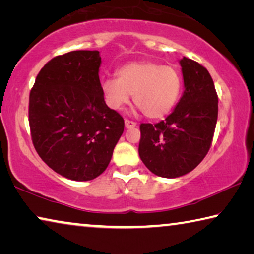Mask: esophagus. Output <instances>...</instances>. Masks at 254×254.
<instances>
[{
  "label": "esophagus",
  "instance_id": "esophagus-1",
  "mask_svg": "<svg viewBox=\"0 0 254 254\" xmlns=\"http://www.w3.org/2000/svg\"><path fill=\"white\" fill-rule=\"evenodd\" d=\"M136 123L132 122V120H129V119H126L125 120V126H126V128H134L136 127Z\"/></svg>",
  "mask_w": 254,
  "mask_h": 254
}]
</instances>
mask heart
<instances>
[{
	"label": "heart",
	"mask_w": 254,
	"mask_h": 254,
	"mask_svg": "<svg viewBox=\"0 0 254 254\" xmlns=\"http://www.w3.org/2000/svg\"><path fill=\"white\" fill-rule=\"evenodd\" d=\"M180 72L173 66L153 61L134 62L118 69L117 78L102 82L108 106L120 109L132 95L135 105L146 117H164L176 105L181 92Z\"/></svg>",
	"instance_id": "heart-1"
}]
</instances>
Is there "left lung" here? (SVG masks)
<instances>
[{
  "label": "left lung",
  "mask_w": 254,
  "mask_h": 254,
  "mask_svg": "<svg viewBox=\"0 0 254 254\" xmlns=\"http://www.w3.org/2000/svg\"><path fill=\"white\" fill-rule=\"evenodd\" d=\"M185 91L165 120L140 125L138 153L149 171L178 178L196 168L208 153L218 115V97L210 74L190 58L180 61Z\"/></svg>",
  "instance_id": "obj_1"
}]
</instances>
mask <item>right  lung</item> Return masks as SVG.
Listing matches in <instances>:
<instances>
[{
  "instance_id": "obj_1",
  "label": "right lung",
  "mask_w": 254,
  "mask_h": 254,
  "mask_svg": "<svg viewBox=\"0 0 254 254\" xmlns=\"http://www.w3.org/2000/svg\"><path fill=\"white\" fill-rule=\"evenodd\" d=\"M100 64L98 51L54 57L29 95L33 146L49 168L70 180L99 177L124 131V118L105 102Z\"/></svg>"
}]
</instances>
